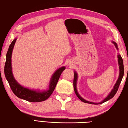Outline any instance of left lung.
Here are the masks:
<instances>
[{
    "label": "left lung",
    "mask_w": 128,
    "mask_h": 128,
    "mask_svg": "<svg viewBox=\"0 0 128 128\" xmlns=\"http://www.w3.org/2000/svg\"><path fill=\"white\" fill-rule=\"evenodd\" d=\"M114 44L115 45V46L117 48H118V46H117V44L115 42H114ZM118 65H119V68H120V74H119V77H118V81H117L116 83L115 84V85H114V88L111 91V92H110V94L108 95V96L107 98H105V99H104V100L101 102L100 103H92V102H88L87 100H85V99H84L82 98H81V96H80V95L78 94L77 92V91L76 89V83H77V73L74 72V80H73V87H74V92L76 93V94L78 98L80 100H81L82 102H83L84 103H89V104H102L103 103H104L106 102H107V100H110V99H111L113 98L114 96V95L116 94V93L117 92L118 90V88L119 86L120 85V83L121 82V80L122 79V77H123V76H124V64H123V60L122 59V58H121V56L118 55Z\"/></svg>",
    "instance_id": "8db88e82"
}]
</instances>
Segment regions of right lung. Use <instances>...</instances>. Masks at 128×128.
<instances>
[{
    "label": "right lung",
    "mask_w": 128,
    "mask_h": 128,
    "mask_svg": "<svg viewBox=\"0 0 128 128\" xmlns=\"http://www.w3.org/2000/svg\"><path fill=\"white\" fill-rule=\"evenodd\" d=\"M16 40V38L14 39L10 43L7 51V55H6V61L5 66H4V74H5L6 79L9 83L10 88L14 95L19 98L24 99V100L30 102H40L46 100L51 96L54 90H55L60 75L66 68L64 66H62L58 69L54 73L51 78L50 83L49 89L47 91H44L43 92H36V91L29 90L27 88L22 87L20 85H19L15 80L12 72V52Z\"/></svg>",
    "instance_id": "obj_1"
}]
</instances>
